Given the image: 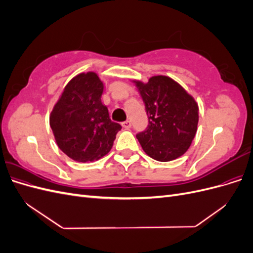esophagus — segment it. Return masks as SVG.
<instances>
[{"label": "esophagus", "mask_w": 253, "mask_h": 253, "mask_svg": "<svg viewBox=\"0 0 253 253\" xmlns=\"http://www.w3.org/2000/svg\"><path fill=\"white\" fill-rule=\"evenodd\" d=\"M121 126H122V127H124V128L128 129L129 127L132 126V124H131V121H129V120H126V121H124V122H122Z\"/></svg>", "instance_id": "34e87169"}]
</instances>
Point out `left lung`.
<instances>
[{
	"instance_id": "8db88e82",
	"label": "left lung",
	"mask_w": 253,
	"mask_h": 253,
	"mask_svg": "<svg viewBox=\"0 0 253 253\" xmlns=\"http://www.w3.org/2000/svg\"><path fill=\"white\" fill-rule=\"evenodd\" d=\"M134 83L149 118L147 129L136 135L145 154L163 163L185 154L197 131L198 105L194 98L168 76Z\"/></svg>"
}]
</instances>
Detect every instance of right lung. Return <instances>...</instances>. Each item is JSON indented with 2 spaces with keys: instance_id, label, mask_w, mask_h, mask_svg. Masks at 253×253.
<instances>
[{
  "instance_id": "1",
  "label": "right lung",
  "mask_w": 253,
  "mask_h": 253,
  "mask_svg": "<svg viewBox=\"0 0 253 253\" xmlns=\"http://www.w3.org/2000/svg\"><path fill=\"white\" fill-rule=\"evenodd\" d=\"M103 88L96 73H81L66 84L50 113L58 147L76 162H94L108 154L121 129L101 102Z\"/></svg>"
}]
</instances>
